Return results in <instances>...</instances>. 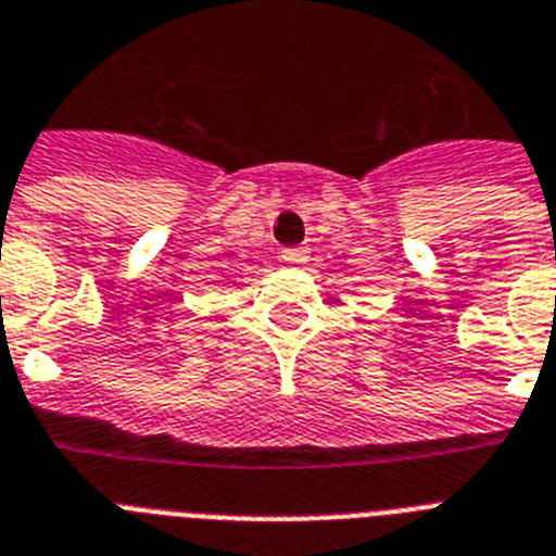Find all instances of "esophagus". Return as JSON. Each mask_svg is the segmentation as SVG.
<instances>
[{
    "label": "esophagus",
    "instance_id": "obj_1",
    "mask_svg": "<svg viewBox=\"0 0 556 556\" xmlns=\"http://www.w3.org/2000/svg\"><path fill=\"white\" fill-rule=\"evenodd\" d=\"M279 256H282V263L286 265H302L308 260V251H305V248H286Z\"/></svg>",
    "mask_w": 556,
    "mask_h": 556
}]
</instances>
